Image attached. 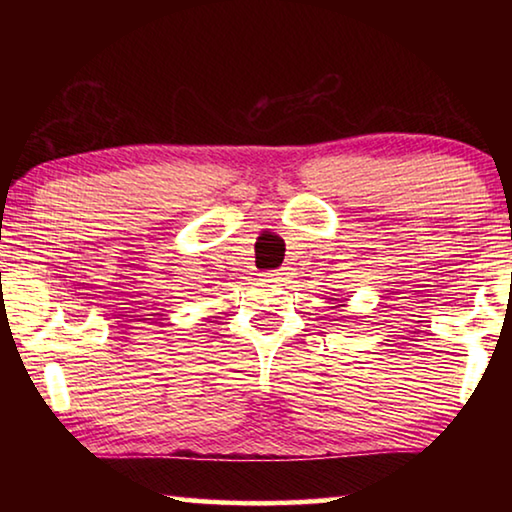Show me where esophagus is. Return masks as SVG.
<instances>
[{
	"instance_id": "34e87169",
	"label": "esophagus",
	"mask_w": 512,
	"mask_h": 512,
	"mask_svg": "<svg viewBox=\"0 0 512 512\" xmlns=\"http://www.w3.org/2000/svg\"><path fill=\"white\" fill-rule=\"evenodd\" d=\"M287 268H277V271H271V273H266V277H268V280H271V282H284V280H287Z\"/></svg>"
}]
</instances>
